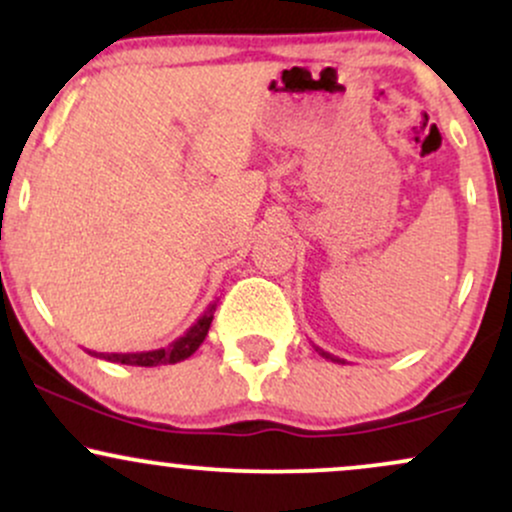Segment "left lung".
Masks as SVG:
<instances>
[{"label":"left lung","mask_w":512,"mask_h":512,"mask_svg":"<svg viewBox=\"0 0 512 512\" xmlns=\"http://www.w3.org/2000/svg\"><path fill=\"white\" fill-rule=\"evenodd\" d=\"M313 346H315V344H313ZM315 351H317V354H320L322 358H327V361H332V363H344V358H339V356H332L330 351L320 349V346H315Z\"/></svg>","instance_id":"1"}]
</instances>
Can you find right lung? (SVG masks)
Segmentation results:
<instances>
[{"label": "right lung", "instance_id": "obj_1", "mask_svg": "<svg viewBox=\"0 0 512 512\" xmlns=\"http://www.w3.org/2000/svg\"><path fill=\"white\" fill-rule=\"evenodd\" d=\"M214 310H216V301L209 303V308L197 317V322L190 327V330L182 334V337L175 339L173 344L163 346V349L137 351V354H98V351H88V354L96 356V358H105V361H110V363H125V366H144V368L180 363L195 354V351L199 349V344L207 339L211 320H214Z\"/></svg>", "mask_w": 512, "mask_h": 512}]
</instances>
